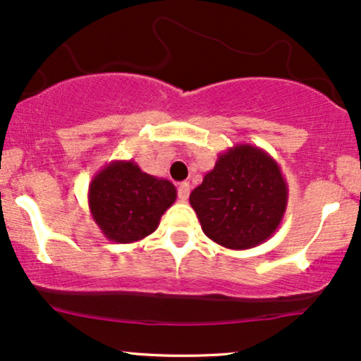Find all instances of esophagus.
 Instances as JSON below:
<instances>
[{"mask_svg":"<svg viewBox=\"0 0 361 361\" xmlns=\"http://www.w3.org/2000/svg\"><path fill=\"white\" fill-rule=\"evenodd\" d=\"M190 197V183L188 181H183V183H180L178 186V198H180L181 202H186Z\"/></svg>","mask_w":361,"mask_h":361,"instance_id":"1","label":"esophagus"}]
</instances>
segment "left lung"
<instances>
[{
  "label": "left lung",
  "mask_w": 361,
  "mask_h": 361,
  "mask_svg": "<svg viewBox=\"0 0 361 361\" xmlns=\"http://www.w3.org/2000/svg\"><path fill=\"white\" fill-rule=\"evenodd\" d=\"M288 186L267 151L235 144L190 193L202 231L227 250H251L275 234L287 210Z\"/></svg>",
  "instance_id": "1"
}]
</instances>
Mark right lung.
I'll use <instances>...</instances> for the list:
<instances>
[{
  "mask_svg": "<svg viewBox=\"0 0 361 361\" xmlns=\"http://www.w3.org/2000/svg\"><path fill=\"white\" fill-rule=\"evenodd\" d=\"M176 188L147 175L134 161H111L91 180L90 212L106 239L128 244L157 229L161 215L175 204Z\"/></svg>",
  "mask_w": 361,
  "mask_h": 361,
  "instance_id": "right-lung-1",
  "label": "right lung"
}]
</instances>
